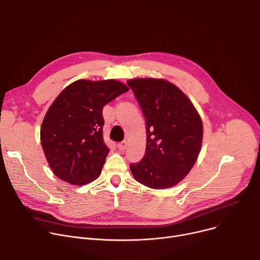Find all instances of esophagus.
Here are the masks:
<instances>
[{
	"label": "esophagus",
	"instance_id": "34e87169",
	"mask_svg": "<svg viewBox=\"0 0 260 260\" xmlns=\"http://www.w3.org/2000/svg\"><path fill=\"white\" fill-rule=\"evenodd\" d=\"M126 146H127V142L126 141H122L117 144V147L120 151H124L126 149Z\"/></svg>",
	"mask_w": 260,
	"mask_h": 260
}]
</instances>
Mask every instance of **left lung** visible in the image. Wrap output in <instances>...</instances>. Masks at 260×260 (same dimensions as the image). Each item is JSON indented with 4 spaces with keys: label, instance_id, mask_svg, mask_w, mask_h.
Wrapping results in <instances>:
<instances>
[{
    "label": "left lung",
    "instance_id": "left-lung-1",
    "mask_svg": "<svg viewBox=\"0 0 260 260\" xmlns=\"http://www.w3.org/2000/svg\"><path fill=\"white\" fill-rule=\"evenodd\" d=\"M127 85L146 122V148L142 160L131 163L135 179L152 189L181 182L194 165L203 140V123L192 102L164 79L136 78Z\"/></svg>",
    "mask_w": 260,
    "mask_h": 260
}]
</instances>
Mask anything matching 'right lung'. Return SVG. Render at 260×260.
<instances>
[{
    "label": "right lung",
    "instance_id": "right-lung-1",
    "mask_svg": "<svg viewBox=\"0 0 260 260\" xmlns=\"http://www.w3.org/2000/svg\"><path fill=\"white\" fill-rule=\"evenodd\" d=\"M128 91L122 82L80 79L57 96L41 127V142L54 175L73 185H83L100 174L109 147L103 141L102 109Z\"/></svg>",
    "mask_w": 260,
    "mask_h": 260
}]
</instances>
